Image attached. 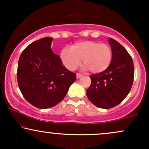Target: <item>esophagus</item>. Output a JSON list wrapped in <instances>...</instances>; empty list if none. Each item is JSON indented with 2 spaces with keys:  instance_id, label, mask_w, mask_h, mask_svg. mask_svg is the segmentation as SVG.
Returning <instances> with one entry per match:
<instances>
[{
  "instance_id": "esophagus-1",
  "label": "esophagus",
  "mask_w": 149,
  "mask_h": 149,
  "mask_svg": "<svg viewBox=\"0 0 149 149\" xmlns=\"http://www.w3.org/2000/svg\"><path fill=\"white\" fill-rule=\"evenodd\" d=\"M82 76H83V75H82L81 73H77V74H76V78H80V77H81Z\"/></svg>"
}]
</instances>
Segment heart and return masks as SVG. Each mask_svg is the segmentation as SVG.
<instances>
[{
  "mask_svg": "<svg viewBox=\"0 0 149 149\" xmlns=\"http://www.w3.org/2000/svg\"><path fill=\"white\" fill-rule=\"evenodd\" d=\"M63 64L70 71H74L83 64L92 73L103 72L110 66L112 49L109 45L91 40L76 42L71 49L64 47L61 52Z\"/></svg>",
  "mask_w": 149,
  "mask_h": 149,
  "instance_id": "1",
  "label": "heart"
}]
</instances>
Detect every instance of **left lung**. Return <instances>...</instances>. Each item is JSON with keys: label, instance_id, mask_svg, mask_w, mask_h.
I'll return each mask as SVG.
<instances>
[{"label": "left lung", "instance_id": "left-lung-1", "mask_svg": "<svg viewBox=\"0 0 149 149\" xmlns=\"http://www.w3.org/2000/svg\"><path fill=\"white\" fill-rule=\"evenodd\" d=\"M112 49L110 66L103 72L90 76L91 84L87 90L88 100L101 109H111L122 102L130 91L134 80L132 59L123 45L109 39Z\"/></svg>", "mask_w": 149, "mask_h": 149}]
</instances>
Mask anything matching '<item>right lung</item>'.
<instances>
[{"label":"right lung","mask_w":149,"mask_h":149,"mask_svg":"<svg viewBox=\"0 0 149 149\" xmlns=\"http://www.w3.org/2000/svg\"><path fill=\"white\" fill-rule=\"evenodd\" d=\"M52 38H43L27 46L18 61L17 83L27 102L39 109L57 105L76 81V74L62 64L51 49Z\"/></svg>","instance_id":"add662e5"}]
</instances>
